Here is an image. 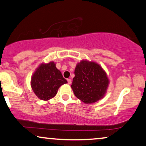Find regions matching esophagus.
Segmentation results:
<instances>
[{
	"instance_id": "34e87169",
	"label": "esophagus",
	"mask_w": 146,
	"mask_h": 146,
	"mask_svg": "<svg viewBox=\"0 0 146 146\" xmlns=\"http://www.w3.org/2000/svg\"><path fill=\"white\" fill-rule=\"evenodd\" d=\"M67 82H68V84H70L72 83V80L70 79H67Z\"/></svg>"
}]
</instances>
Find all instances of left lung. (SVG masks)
<instances>
[{
	"label": "left lung",
	"instance_id": "8db88e82",
	"mask_svg": "<svg viewBox=\"0 0 146 146\" xmlns=\"http://www.w3.org/2000/svg\"><path fill=\"white\" fill-rule=\"evenodd\" d=\"M74 74L71 87L80 100L92 104L104 97L109 80L99 64L83 60L76 65Z\"/></svg>",
	"mask_w": 146,
	"mask_h": 146
}]
</instances>
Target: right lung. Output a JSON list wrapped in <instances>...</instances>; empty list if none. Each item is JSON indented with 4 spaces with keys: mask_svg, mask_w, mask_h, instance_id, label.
<instances>
[{
    "mask_svg": "<svg viewBox=\"0 0 146 146\" xmlns=\"http://www.w3.org/2000/svg\"><path fill=\"white\" fill-rule=\"evenodd\" d=\"M67 81L62 77L54 62L42 63L31 78V87L37 97L42 100H48L56 95L58 89Z\"/></svg>",
    "mask_w": 146,
    "mask_h": 146,
    "instance_id": "obj_1",
    "label": "right lung"
}]
</instances>
